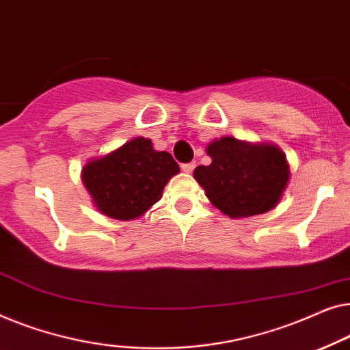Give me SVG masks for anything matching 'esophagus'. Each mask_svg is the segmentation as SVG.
I'll list each match as a JSON object with an SVG mask.
<instances>
[{
  "label": "esophagus",
  "mask_w": 350,
  "mask_h": 350,
  "mask_svg": "<svg viewBox=\"0 0 350 350\" xmlns=\"http://www.w3.org/2000/svg\"><path fill=\"white\" fill-rule=\"evenodd\" d=\"M182 170H184L185 173H191V171L195 170V161H190V163H184V165H182Z\"/></svg>",
  "instance_id": "1"
}]
</instances>
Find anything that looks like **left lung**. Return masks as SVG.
I'll list each match as a JSON object with an SVG mask.
<instances>
[{"instance_id": "obj_1", "label": "left lung", "mask_w": 350, "mask_h": 350, "mask_svg": "<svg viewBox=\"0 0 350 350\" xmlns=\"http://www.w3.org/2000/svg\"><path fill=\"white\" fill-rule=\"evenodd\" d=\"M206 152L213 161L196 166L193 176L211 203L228 217L263 214L279 203L290 171L278 147L225 136Z\"/></svg>"}]
</instances>
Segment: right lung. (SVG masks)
Returning a JSON list of instances; mask_svg holds the SVG:
<instances>
[{"label": "right lung", "instance_id": "1", "mask_svg": "<svg viewBox=\"0 0 350 350\" xmlns=\"http://www.w3.org/2000/svg\"><path fill=\"white\" fill-rule=\"evenodd\" d=\"M177 173L179 165L168 152H157L150 139L135 137L109 155L88 161L82 180L98 211L130 220L155 204L166 182Z\"/></svg>", "mask_w": 350, "mask_h": 350}]
</instances>
